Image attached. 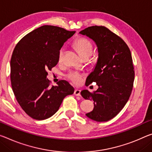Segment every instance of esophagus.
Returning a JSON list of instances; mask_svg holds the SVG:
<instances>
[{
  "label": "esophagus",
  "instance_id": "obj_1",
  "mask_svg": "<svg viewBox=\"0 0 152 152\" xmlns=\"http://www.w3.org/2000/svg\"><path fill=\"white\" fill-rule=\"evenodd\" d=\"M80 90H79V89H76L75 91H74V95H76V96H80Z\"/></svg>",
  "mask_w": 152,
  "mask_h": 152
}]
</instances>
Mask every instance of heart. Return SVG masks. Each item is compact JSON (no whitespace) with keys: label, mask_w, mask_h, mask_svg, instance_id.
Instances as JSON below:
<instances>
[{"label":"heart","mask_w":152,"mask_h":152,"mask_svg":"<svg viewBox=\"0 0 152 152\" xmlns=\"http://www.w3.org/2000/svg\"><path fill=\"white\" fill-rule=\"evenodd\" d=\"M73 45L84 59L88 58L93 53V45L91 42L85 38H78L74 41ZM64 53V48L60 49L58 53V61L59 62L62 61V60H63ZM66 76L69 80H71L72 83L76 84V85L80 83L82 80V78H83V75L75 71L69 72L68 74H67Z\"/></svg>","instance_id":"1"}]
</instances>
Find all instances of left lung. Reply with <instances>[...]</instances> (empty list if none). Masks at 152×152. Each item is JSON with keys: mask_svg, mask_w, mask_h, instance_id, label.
Wrapping results in <instances>:
<instances>
[{"mask_svg": "<svg viewBox=\"0 0 152 152\" xmlns=\"http://www.w3.org/2000/svg\"><path fill=\"white\" fill-rule=\"evenodd\" d=\"M91 38L97 47L99 57L86 85L96 83L99 88L93 93L81 91L85 99L94 102L92 112L86 114L97 122H106L122 110L133 86L134 66L131 53L123 40L105 26H94L79 32Z\"/></svg>", "mask_w": 152, "mask_h": 152, "instance_id": "8db88e82", "label": "left lung"}]
</instances>
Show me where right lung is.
Returning <instances> with one entry per match:
<instances>
[{"mask_svg":"<svg viewBox=\"0 0 152 152\" xmlns=\"http://www.w3.org/2000/svg\"><path fill=\"white\" fill-rule=\"evenodd\" d=\"M53 26H42L28 33L16 45L11 59V83L23 110L35 120L49 118L74 88L66 80L50 86L47 71L58 63L64 42L74 34Z\"/></svg>","mask_w":152,"mask_h":152,"instance_id":"obj_1","label":"right lung"}]
</instances>
